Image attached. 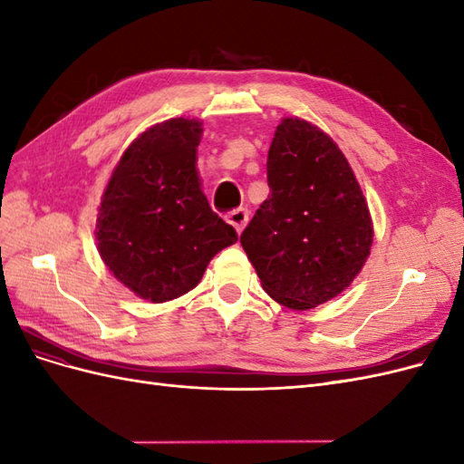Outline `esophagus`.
<instances>
[{
  "label": "esophagus",
  "mask_w": 464,
  "mask_h": 464,
  "mask_svg": "<svg viewBox=\"0 0 464 464\" xmlns=\"http://www.w3.org/2000/svg\"><path fill=\"white\" fill-rule=\"evenodd\" d=\"M227 220L232 224L234 230H236L237 234H242V230L246 228V224H247V220H249L247 208H234V210H230Z\"/></svg>",
  "instance_id": "34e87169"
}]
</instances>
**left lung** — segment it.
Segmentation results:
<instances>
[{
    "label": "left lung",
    "mask_w": 464,
    "mask_h": 464,
    "mask_svg": "<svg viewBox=\"0 0 464 464\" xmlns=\"http://www.w3.org/2000/svg\"><path fill=\"white\" fill-rule=\"evenodd\" d=\"M271 193L240 242L263 290L305 312L339 296L360 275L373 222L344 152L317 125L283 118L266 157Z\"/></svg>",
    "instance_id": "obj_1"
}]
</instances>
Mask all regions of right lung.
Returning a JSON list of instances; mask_svg holds the SVG:
<instances>
[{
  "label": "right lung",
  "mask_w": 464,
  "mask_h": 464,
  "mask_svg": "<svg viewBox=\"0 0 464 464\" xmlns=\"http://www.w3.org/2000/svg\"><path fill=\"white\" fill-rule=\"evenodd\" d=\"M203 121L154 123L123 150L96 215V247L137 298L162 304L199 285L207 265L237 236L201 189Z\"/></svg>",
  "instance_id": "obj_1"
}]
</instances>
